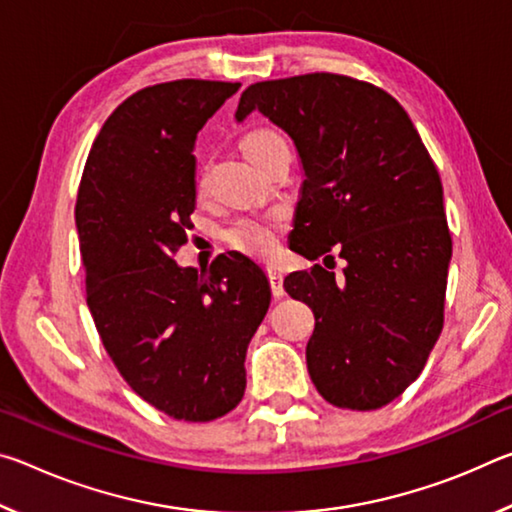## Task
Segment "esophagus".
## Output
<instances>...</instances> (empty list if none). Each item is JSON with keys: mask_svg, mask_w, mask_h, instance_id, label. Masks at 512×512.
<instances>
[{"mask_svg": "<svg viewBox=\"0 0 512 512\" xmlns=\"http://www.w3.org/2000/svg\"><path fill=\"white\" fill-rule=\"evenodd\" d=\"M268 282H271V291L275 298H282L284 296V277H282V271H277V268H268Z\"/></svg>", "mask_w": 512, "mask_h": 512, "instance_id": "esophagus-1", "label": "esophagus"}]
</instances>
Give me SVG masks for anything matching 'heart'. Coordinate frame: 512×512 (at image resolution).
<instances>
[{
    "label": "heart",
    "mask_w": 512,
    "mask_h": 512,
    "mask_svg": "<svg viewBox=\"0 0 512 512\" xmlns=\"http://www.w3.org/2000/svg\"><path fill=\"white\" fill-rule=\"evenodd\" d=\"M287 144L275 131H268V128H257V131H250L244 140H241V151L246 153V158L253 162L259 155L266 151L275 149V146ZM232 244L237 248L246 250L250 255L257 257H268L275 248V225L271 221H241L235 230L230 232Z\"/></svg>",
    "instance_id": "1"
}]
</instances>
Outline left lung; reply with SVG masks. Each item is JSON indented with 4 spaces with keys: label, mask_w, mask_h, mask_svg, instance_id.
I'll return each mask as SVG.
<instances>
[{
    "label": "left lung",
    "mask_w": 512,
    "mask_h": 512,
    "mask_svg": "<svg viewBox=\"0 0 512 512\" xmlns=\"http://www.w3.org/2000/svg\"><path fill=\"white\" fill-rule=\"evenodd\" d=\"M253 110L291 137L305 171L289 248L343 259L341 275L314 264L284 280L316 318L309 377L339 409H381L418 379L443 329L452 235L436 164L400 103L350 76L248 85L237 121Z\"/></svg>",
    "instance_id": "8db88e82"
}]
</instances>
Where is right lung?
Segmentation results:
<instances>
[{
    "instance_id": "1",
    "label": "right lung",
    "mask_w": 512,
    "mask_h": 512,
    "mask_svg": "<svg viewBox=\"0 0 512 512\" xmlns=\"http://www.w3.org/2000/svg\"><path fill=\"white\" fill-rule=\"evenodd\" d=\"M241 83L151 85L106 119L85 162L76 230L88 307L119 375L169 418L210 422L246 391V350L271 305L266 273L230 250L178 266L196 207V135Z\"/></svg>"
}]
</instances>
